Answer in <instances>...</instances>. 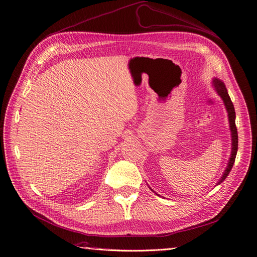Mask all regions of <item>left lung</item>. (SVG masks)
I'll return each mask as SVG.
<instances>
[{
  "label": "left lung",
  "instance_id": "left-lung-1",
  "mask_svg": "<svg viewBox=\"0 0 257 257\" xmlns=\"http://www.w3.org/2000/svg\"><path fill=\"white\" fill-rule=\"evenodd\" d=\"M212 85H213V88L216 91L217 94H219L221 96V98L223 99L225 108H226V111L228 113L229 128H230V133H231V154H230V158H229V161H228V164H227L226 168H225L221 179L216 183V185H219L225 180V179H226V177L230 173L232 165H234V163H235L237 150H238V133H237V127H236V122H235V120H236L235 108H234V105H232V103H231V99L228 95L226 87H225L224 82L222 80H220L219 78H213L212 79ZM150 190L153 191L151 188H150Z\"/></svg>",
  "mask_w": 257,
  "mask_h": 257
}]
</instances>
